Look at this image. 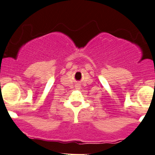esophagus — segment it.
Segmentation results:
<instances>
[{
	"label": "esophagus",
	"instance_id": "1",
	"mask_svg": "<svg viewBox=\"0 0 155 155\" xmlns=\"http://www.w3.org/2000/svg\"><path fill=\"white\" fill-rule=\"evenodd\" d=\"M75 87H76V89H80V84H77V85H75Z\"/></svg>",
	"mask_w": 155,
	"mask_h": 155
}]
</instances>
